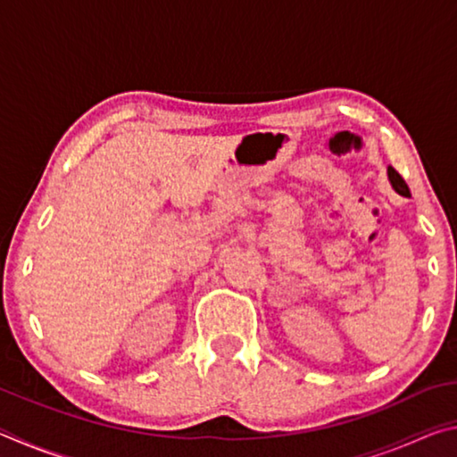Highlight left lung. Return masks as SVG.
Returning <instances> with one entry per match:
<instances>
[{
  "instance_id": "obj_1",
  "label": "left lung",
  "mask_w": 457,
  "mask_h": 457,
  "mask_svg": "<svg viewBox=\"0 0 457 457\" xmlns=\"http://www.w3.org/2000/svg\"><path fill=\"white\" fill-rule=\"evenodd\" d=\"M386 177H389V183H391V187L395 189L399 195H403V197H409L411 195V193H409V187H407V183L401 179V175L395 171V169L393 167H386Z\"/></svg>"
}]
</instances>
